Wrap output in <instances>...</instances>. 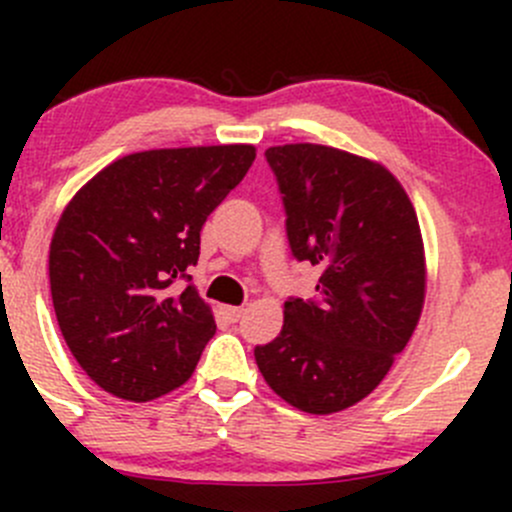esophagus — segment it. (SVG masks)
I'll use <instances>...</instances> for the list:
<instances>
[{"instance_id":"esophagus-1","label":"esophagus","mask_w":512,"mask_h":512,"mask_svg":"<svg viewBox=\"0 0 512 512\" xmlns=\"http://www.w3.org/2000/svg\"><path fill=\"white\" fill-rule=\"evenodd\" d=\"M242 312H245L242 307H223V314H225L227 322H237V319L242 317Z\"/></svg>"}]
</instances>
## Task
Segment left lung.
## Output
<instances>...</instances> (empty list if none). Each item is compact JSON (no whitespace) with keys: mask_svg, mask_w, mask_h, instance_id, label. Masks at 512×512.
Instances as JSON below:
<instances>
[{"mask_svg":"<svg viewBox=\"0 0 512 512\" xmlns=\"http://www.w3.org/2000/svg\"><path fill=\"white\" fill-rule=\"evenodd\" d=\"M292 255L322 270L319 299H289L280 337L255 347L270 389L304 414L359 404L404 352L426 299L411 198L389 168L319 143L267 148Z\"/></svg>","mask_w":512,"mask_h":512,"instance_id":"left-lung-1","label":"left lung"}]
</instances>
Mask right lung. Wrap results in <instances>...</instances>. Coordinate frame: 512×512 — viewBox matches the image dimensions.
I'll list each match as a JSON object with an SVG mask.
<instances>
[{
	"instance_id": "right-lung-1",
	"label": "right lung",
	"mask_w": 512,
	"mask_h": 512,
	"mask_svg": "<svg viewBox=\"0 0 512 512\" xmlns=\"http://www.w3.org/2000/svg\"><path fill=\"white\" fill-rule=\"evenodd\" d=\"M255 156L250 143L131 153L69 200L49 247L51 302L66 347L103 391L141 404L193 376L215 317L198 289L175 282Z\"/></svg>"
}]
</instances>
